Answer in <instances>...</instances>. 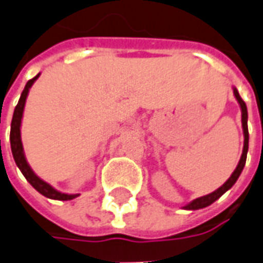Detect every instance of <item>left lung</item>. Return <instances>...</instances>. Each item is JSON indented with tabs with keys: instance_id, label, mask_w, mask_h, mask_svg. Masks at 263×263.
<instances>
[{
	"instance_id": "1",
	"label": "left lung",
	"mask_w": 263,
	"mask_h": 263,
	"mask_svg": "<svg viewBox=\"0 0 263 263\" xmlns=\"http://www.w3.org/2000/svg\"><path fill=\"white\" fill-rule=\"evenodd\" d=\"M233 93H234V97H236V100L239 102L240 104V110H241V126H243V135H245V141H243V153H241V157L239 160V164H237V167L234 168V172L231 173V176L226 180V183L222 186H220L217 191H214L211 194L205 195V196H201V198H196L194 199L192 202H189L187 205H185L183 208L185 210H201V208H205V206H208V205H211L213 202H215L222 194H226L229 189H230L231 186L234 185L236 182H237V179H239L240 173H241V170L245 167V164H246V157H248V149H249V131H248V107H246V103L241 100V97H240L239 91H237V88L236 87H233Z\"/></svg>"
}]
</instances>
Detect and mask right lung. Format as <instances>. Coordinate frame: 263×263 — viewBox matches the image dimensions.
<instances>
[{"mask_svg": "<svg viewBox=\"0 0 263 263\" xmlns=\"http://www.w3.org/2000/svg\"><path fill=\"white\" fill-rule=\"evenodd\" d=\"M41 74H37L36 77L32 78L27 81V84L24 87L23 93L20 96V100L14 109L13 121H11V131H10V142H11V153H13L14 161L17 164V167L20 168V172L23 173V176L27 179V182L43 196L49 198V199H58V201H71L74 198H77L78 194L71 195V194H64V192H59L55 187H52L49 183H46L45 180H42L41 177L37 176L30 167V164L27 163V159L24 156L23 149V142H22V119H23V112H24V104H26V99L29 95V90L33 86V83L39 78Z\"/></svg>", "mask_w": 263, "mask_h": 263, "instance_id": "1", "label": "right lung"}]
</instances>
